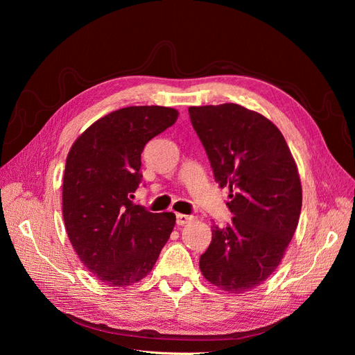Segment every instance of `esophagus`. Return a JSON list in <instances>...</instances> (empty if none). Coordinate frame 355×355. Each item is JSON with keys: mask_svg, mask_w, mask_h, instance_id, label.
<instances>
[{"mask_svg": "<svg viewBox=\"0 0 355 355\" xmlns=\"http://www.w3.org/2000/svg\"><path fill=\"white\" fill-rule=\"evenodd\" d=\"M191 220H194V216H189V214H182V213L176 214V223L178 225H187Z\"/></svg>", "mask_w": 355, "mask_h": 355, "instance_id": "34e87169", "label": "esophagus"}]
</instances>
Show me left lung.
Here are the masks:
<instances>
[{"instance_id": "8db88e82", "label": "left lung", "mask_w": 355, "mask_h": 355, "mask_svg": "<svg viewBox=\"0 0 355 355\" xmlns=\"http://www.w3.org/2000/svg\"><path fill=\"white\" fill-rule=\"evenodd\" d=\"M188 112L214 180L230 188L234 214L225 228L211 227L200 270L225 292H250L277 270L296 231L302 209L297 167L282 132L263 115L237 103Z\"/></svg>"}]
</instances>
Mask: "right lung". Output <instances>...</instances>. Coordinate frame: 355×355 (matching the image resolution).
<instances>
[{
	"label": "right lung",
	"mask_w": 355,
	"mask_h": 355,
	"mask_svg": "<svg viewBox=\"0 0 355 355\" xmlns=\"http://www.w3.org/2000/svg\"><path fill=\"white\" fill-rule=\"evenodd\" d=\"M166 106H128L102 116L73 142L63 175L62 207L81 262L110 287L141 282L176 223L132 201L142 182L145 145L178 120Z\"/></svg>",
	"instance_id": "obj_1"
}]
</instances>
